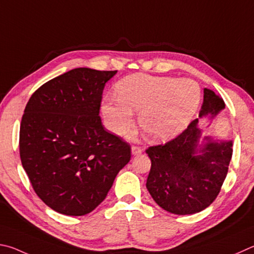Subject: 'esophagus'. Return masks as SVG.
<instances>
[{
	"label": "esophagus",
	"mask_w": 254,
	"mask_h": 254,
	"mask_svg": "<svg viewBox=\"0 0 254 254\" xmlns=\"http://www.w3.org/2000/svg\"><path fill=\"white\" fill-rule=\"evenodd\" d=\"M141 153H143V149L138 147V146H132L131 147V154L134 155V156H136V155H139Z\"/></svg>",
	"instance_id": "34e87169"
}]
</instances>
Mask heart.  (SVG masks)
Listing matches in <instances>:
<instances>
[{
    "label": "heart",
    "instance_id": "obj_1",
    "mask_svg": "<svg viewBox=\"0 0 254 254\" xmlns=\"http://www.w3.org/2000/svg\"><path fill=\"white\" fill-rule=\"evenodd\" d=\"M118 99L102 101L101 111L109 129L126 134L134 126V114L150 138L164 141L181 134L196 113L201 88L192 79L132 74L117 83Z\"/></svg>",
    "mask_w": 254,
    "mask_h": 254
}]
</instances>
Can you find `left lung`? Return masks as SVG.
<instances>
[{"mask_svg": "<svg viewBox=\"0 0 254 254\" xmlns=\"http://www.w3.org/2000/svg\"><path fill=\"white\" fill-rule=\"evenodd\" d=\"M224 108L223 99L204 88L198 118L212 123ZM198 118L175 139L146 150L152 161L146 188L154 201L173 214L205 210L219 195L228 174L233 141L203 135Z\"/></svg>", "mask_w": 254, "mask_h": 254, "instance_id": "left-lung-1", "label": "left lung"}]
</instances>
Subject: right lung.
Listing matches in <instances>:
<instances>
[{"mask_svg": "<svg viewBox=\"0 0 254 254\" xmlns=\"http://www.w3.org/2000/svg\"><path fill=\"white\" fill-rule=\"evenodd\" d=\"M117 71L77 68L42 84L26 104L20 157L34 192L70 216L95 210L130 161V146L105 130L99 109Z\"/></svg>", "mask_w": 254, "mask_h": 254, "instance_id": "obj_1", "label": "right lung"}]
</instances>
